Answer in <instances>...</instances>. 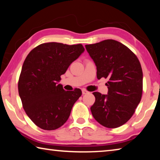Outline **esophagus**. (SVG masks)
Segmentation results:
<instances>
[{
  "label": "esophagus",
  "mask_w": 160,
  "mask_h": 160,
  "mask_svg": "<svg viewBox=\"0 0 160 160\" xmlns=\"http://www.w3.org/2000/svg\"><path fill=\"white\" fill-rule=\"evenodd\" d=\"M82 94H88V91H87L85 89H82Z\"/></svg>",
  "instance_id": "esophagus-1"
}]
</instances>
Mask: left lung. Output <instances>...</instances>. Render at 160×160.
I'll return each mask as SVG.
<instances>
[{
  "label": "left lung",
  "instance_id": "left-lung-1",
  "mask_svg": "<svg viewBox=\"0 0 160 160\" xmlns=\"http://www.w3.org/2000/svg\"><path fill=\"white\" fill-rule=\"evenodd\" d=\"M97 66V77L109 78L107 94L94 92L90 109L103 126L115 128L126 123L135 112L142 92V70L137 56L121 43L107 39L85 45Z\"/></svg>",
  "mask_w": 160,
  "mask_h": 160
}]
</instances>
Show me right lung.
Wrapping results in <instances>:
<instances>
[{
	"label": "right lung",
	"instance_id": "right-lung-1",
	"mask_svg": "<svg viewBox=\"0 0 160 160\" xmlns=\"http://www.w3.org/2000/svg\"><path fill=\"white\" fill-rule=\"evenodd\" d=\"M84 51L82 44L49 42L39 45L26 57L19 78V95L27 115L40 128L56 130L68 119L82 91H66L58 82Z\"/></svg>",
	"mask_w": 160,
	"mask_h": 160
}]
</instances>
